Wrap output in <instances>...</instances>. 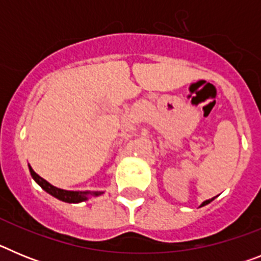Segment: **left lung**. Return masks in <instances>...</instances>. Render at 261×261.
<instances>
[{
  "mask_svg": "<svg viewBox=\"0 0 261 261\" xmlns=\"http://www.w3.org/2000/svg\"><path fill=\"white\" fill-rule=\"evenodd\" d=\"M211 201H213V199H211V200H206V201H204V202H202V204L200 205V206H204V205H208L209 202H211Z\"/></svg>",
  "mask_w": 261,
  "mask_h": 261,
  "instance_id": "8db88e82",
  "label": "left lung"
}]
</instances>
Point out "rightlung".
I'll return each instance as SVG.
<instances>
[{
    "instance_id": "right-lung-1",
    "label": "right lung",
    "mask_w": 261,
    "mask_h": 261,
    "mask_svg": "<svg viewBox=\"0 0 261 261\" xmlns=\"http://www.w3.org/2000/svg\"><path fill=\"white\" fill-rule=\"evenodd\" d=\"M30 174H31L32 179L39 184V186L43 188L47 193L52 195L53 197L61 200L64 202H70V204H77V202L86 201L89 199V196H99L102 195L103 192H90V191H65L61 190V188H57V187L52 186L50 183H48L45 179H43L41 176H39L34 170H32L31 166H29Z\"/></svg>"
}]
</instances>
